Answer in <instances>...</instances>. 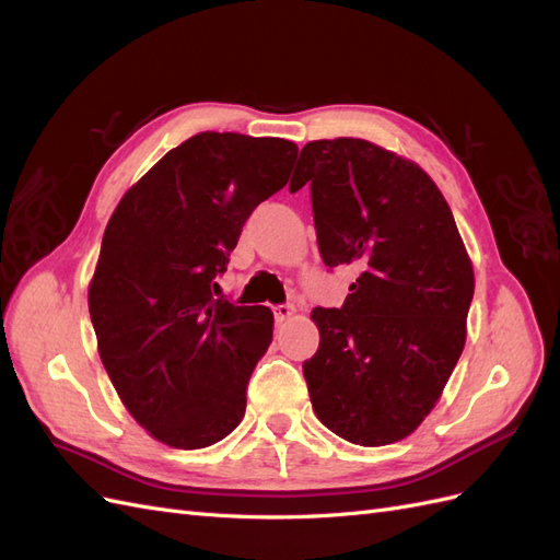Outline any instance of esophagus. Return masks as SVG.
<instances>
[{
	"label": "esophagus",
	"instance_id": "obj_1",
	"mask_svg": "<svg viewBox=\"0 0 560 560\" xmlns=\"http://www.w3.org/2000/svg\"><path fill=\"white\" fill-rule=\"evenodd\" d=\"M273 315L278 322H284L287 317L294 315V306H290V303H278V306H273Z\"/></svg>",
	"mask_w": 560,
	"mask_h": 560
}]
</instances>
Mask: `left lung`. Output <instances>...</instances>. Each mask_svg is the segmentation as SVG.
<instances>
[{
  "instance_id": "8db88e82",
  "label": "left lung",
  "mask_w": 560,
  "mask_h": 560,
  "mask_svg": "<svg viewBox=\"0 0 560 560\" xmlns=\"http://www.w3.org/2000/svg\"><path fill=\"white\" fill-rule=\"evenodd\" d=\"M290 191L311 182L319 257L362 268L341 308H315L319 348L303 362L313 411L350 444L409 436L465 348L474 270L453 212L411 161L366 140L301 149Z\"/></svg>"
}]
</instances>
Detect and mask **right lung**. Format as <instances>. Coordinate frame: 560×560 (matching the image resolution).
<instances>
[{
    "label": "right lung",
    "instance_id": "obj_1",
    "mask_svg": "<svg viewBox=\"0 0 560 560\" xmlns=\"http://www.w3.org/2000/svg\"><path fill=\"white\" fill-rule=\"evenodd\" d=\"M296 154L290 140L198 132L132 186L105 229L89 287L100 360L130 416L167 446L206 448L245 416L273 313L214 299V280Z\"/></svg>",
    "mask_w": 560,
    "mask_h": 560
}]
</instances>
